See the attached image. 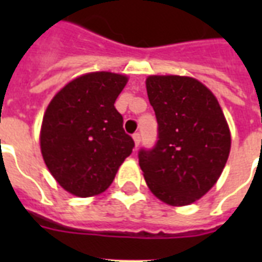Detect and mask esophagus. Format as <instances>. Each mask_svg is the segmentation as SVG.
<instances>
[{
    "label": "esophagus",
    "mask_w": 262,
    "mask_h": 262,
    "mask_svg": "<svg viewBox=\"0 0 262 262\" xmlns=\"http://www.w3.org/2000/svg\"><path fill=\"white\" fill-rule=\"evenodd\" d=\"M133 141H135L136 148L139 147V145H140V141H141V137H140L139 133H135V135H133Z\"/></svg>",
    "instance_id": "obj_1"
}]
</instances>
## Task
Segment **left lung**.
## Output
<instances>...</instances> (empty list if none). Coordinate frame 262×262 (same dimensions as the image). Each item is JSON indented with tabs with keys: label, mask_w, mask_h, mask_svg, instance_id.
I'll return each mask as SVG.
<instances>
[{
	"label": "left lung",
	"mask_w": 262,
	"mask_h": 262,
	"mask_svg": "<svg viewBox=\"0 0 262 262\" xmlns=\"http://www.w3.org/2000/svg\"><path fill=\"white\" fill-rule=\"evenodd\" d=\"M148 99L159 125L152 151H140L139 164L149 190L160 201L183 207L217 182L231 149V133L217 99L194 77L152 75Z\"/></svg>",
	"instance_id": "left-lung-1"
}]
</instances>
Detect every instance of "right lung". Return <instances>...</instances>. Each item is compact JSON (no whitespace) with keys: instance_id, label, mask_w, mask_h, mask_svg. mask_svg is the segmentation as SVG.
Here are the masks:
<instances>
[{"instance_id":"add662e5","label":"right lung","mask_w":262,"mask_h":262,"mask_svg":"<svg viewBox=\"0 0 262 262\" xmlns=\"http://www.w3.org/2000/svg\"><path fill=\"white\" fill-rule=\"evenodd\" d=\"M126 75L91 72L54 95L43 115L40 152L50 174L77 197L106 190L135 147L114 107Z\"/></svg>"}]
</instances>
